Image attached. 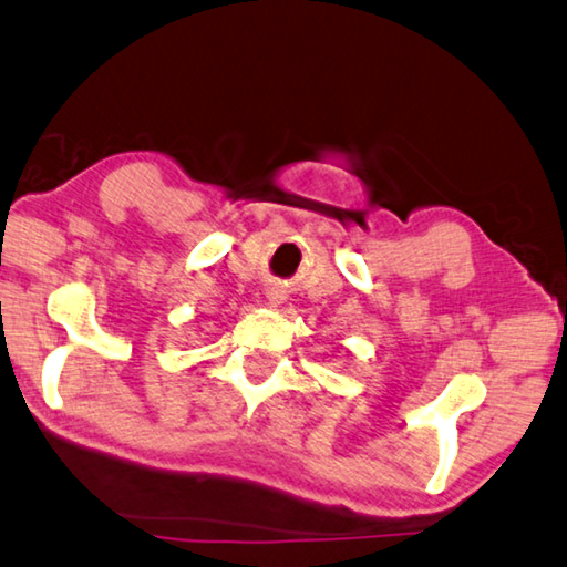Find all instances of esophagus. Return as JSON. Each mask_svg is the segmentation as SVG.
<instances>
[{"instance_id":"34e87169","label":"esophagus","mask_w":567,"mask_h":567,"mask_svg":"<svg viewBox=\"0 0 567 567\" xmlns=\"http://www.w3.org/2000/svg\"><path fill=\"white\" fill-rule=\"evenodd\" d=\"M268 299H271L274 303H278V301H281V293H278V291H271V293H268Z\"/></svg>"}]
</instances>
